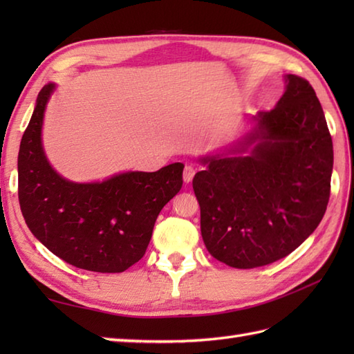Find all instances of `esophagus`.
I'll list each match as a JSON object with an SVG mask.
<instances>
[{"label":"esophagus","mask_w":354,"mask_h":354,"mask_svg":"<svg viewBox=\"0 0 354 354\" xmlns=\"http://www.w3.org/2000/svg\"><path fill=\"white\" fill-rule=\"evenodd\" d=\"M196 175V169L193 167V165L187 164L184 167V183H192V179Z\"/></svg>","instance_id":"obj_1"}]
</instances>
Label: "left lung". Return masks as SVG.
<instances>
[{"label":"left lung","instance_id":"left-lung-1","mask_svg":"<svg viewBox=\"0 0 354 354\" xmlns=\"http://www.w3.org/2000/svg\"><path fill=\"white\" fill-rule=\"evenodd\" d=\"M286 93L254 117L250 156H207L193 178L201 232L216 260L237 269L266 266L317 230L330 198L333 142L306 79L288 74ZM245 150V149H242Z\"/></svg>","mask_w":354,"mask_h":354}]
</instances>
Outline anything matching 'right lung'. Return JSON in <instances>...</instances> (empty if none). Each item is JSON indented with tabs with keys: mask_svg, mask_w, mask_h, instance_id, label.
<instances>
[{
	"mask_svg": "<svg viewBox=\"0 0 354 354\" xmlns=\"http://www.w3.org/2000/svg\"><path fill=\"white\" fill-rule=\"evenodd\" d=\"M37 94L18 153V198L33 236L59 259L93 272H123L145 255L162 207L181 190L183 162L158 171H127L103 183L76 184L51 169L42 150L45 104Z\"/></svg>",
	"mask_w": 354,
	"mask_h": 354,
	"instance_id": "add662e5",
	"label": "right lung"
}]
</instances>
